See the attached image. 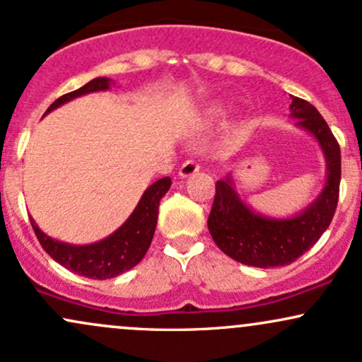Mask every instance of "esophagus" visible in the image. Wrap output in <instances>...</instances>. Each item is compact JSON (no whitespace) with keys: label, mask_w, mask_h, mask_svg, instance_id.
Returning a JSON list of instances; mask_svg holds the SVG:
<instances>
[{"label":"esophagus","mask_w":362,"mask_h":362,"mask_svg":"<svg viewBox=\"0 0 362 362\" xmlns=\"http://www.w3.org/2000/svg\"><path fill=\"white\" fill-rule=\"evenodd\" d=\"M199 163L197 161H194V160H187L184 165H182L180 167V170H178V175L180 177H184V178H187V177H190V175H194L195 172H199Z\"/></svg>","instance_id":"esophagus-1"}]
</instances>
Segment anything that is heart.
Here are the masks:
<instances>
[{"instance_id":"1","label":"heart","mask_w":362,"mask_h":362,"mask_svg":"<svg viewBox=\"0 0 362 362\" xmlns=\"http://www.w3.org/2000/svg\"><path fill=\"white\" fill-rule=\"evenodd\" d=\"M224 114V109L221 103H213L211 107H207V109L204 110V119L206 120H214L218 117H221V115Z\"/></svg>"}]
</instances>
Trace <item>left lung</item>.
Wrapping results in <instances>:
<instances>
[{
	"mask_svg": "<svg viewBox=\"0 0 362 362\" xmlns=\"http://www.w3.org/2000/svg\"><path fill=\"white\" fill-rule=\"evenodd\" d=\"M291 117L310 132L325 156L327 180L322 192L293 218H271L255 213L236 192L231 173L216 182V195L207 228L228 257L260 269L282 267L318 242L330 226L339 201L340 148L320 112L310 102L291 98Z\"/></svg>",
	"mask_w": 362,
	"mask_h": 362,
	"instance_id": "8db88e82",
	"label": "left lung"
}]
</instances>
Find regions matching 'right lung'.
Instances as JSON below:
<instances>
[{"mask_svg": "<svg viewBox=\"0 0 362 362\" xmlns=\"http://www.w3.org/2000/svg\"><path fill=\"white\" fill-rule=\"evenodd\" d=\"M110 83V78H95L83 85L81 88L69 91L57 98L45 114L64 105L66 102H71L73 98L93 93V91L109 90ZM170 185H172L170 177L160 178L155 184L149 185L141 195L138 206L134 207L126 223L100 242L90 245H69L59 242V240H54L45 235L30 216L32 228H34L37 240L42 245L44 250L62 267L78 274V276L88 277V279H112L119 274L131 271L146 255L156 230L158 207H160L161 197L168 192Z\"/></svg>", "mask_w": 362, "mask_h": 362, "instance_id": "right-lung-1", "label": "right lung"}]
</instances>
